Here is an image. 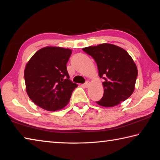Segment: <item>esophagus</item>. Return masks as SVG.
Listing matches in <instances>:
<instances>
[{"label":"esophagus","mask_w":160,"mask_h":160,"mask_svg":"<svg viewBox=\"0 0 160 160\" xmlns=\"http://www.w3.org/2000/svg\"><path fill=\"white\" fill-rule=\"evenodd\" d=\"M89 85H90V82H89V81H87L85 84H83V87L85 88H88Z\"/></svg>","instance_id":"esophagus-1"}]
</instances>
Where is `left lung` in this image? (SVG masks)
<instances>
[{
	"label": "left lung",
	"instance_id": "8db88e82",
	"mask_svg": "<svg viewBox=\"0 0 160 160\" xmlns=\"http://www.w3.org/2000/svg\"><path fill=\"white\" fill-rule=\"evenodd\" d=\"M95 60L99 76L104 82V95L97 104L112 107L125 101L135 90L138 69L131 56L123 48L111 44L83 48Z\"/></svg>",
	"mask_w": 160,
	"mask_h": 160
}]
</instances>
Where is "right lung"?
Wrapping results in <instances>:
<instances>
[{"label":"right lung","mask_w":160,"mask_h":160,"mask_svg":"<svg viewBox=\"0 0 160 160\" xmlns=\"http://www.w3.org/2000/svg\"><path fill=\"white\" fill-rule=\"evenodd\" d=\"M71 53L70 48L46 47L37 51L26 64L24 76L27 93L44 110L63 109L78 87L69 80L66 68Z\"/></svg>","instance_id":"add662e5"}]
</instances>
